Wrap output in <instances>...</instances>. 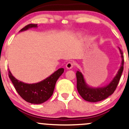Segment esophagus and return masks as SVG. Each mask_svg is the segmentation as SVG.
Here are the masks:
<instances>
[{
  "label": "esophagus",
  "mask_w": 129,
  "mask_h": 129,
  "mask_svg": "<svg viewBox=\"0 0 129 129\" xmlns=\"http://www.w3.org/2000/svg\"><path fill=\"white\" fill-rule=\"evenodd\" d=\"M74 66V63L72 62H69L66 64V68L67 69H71Z\"/></svg>",
  "instance_id": "obj_1"
}]
</instances>
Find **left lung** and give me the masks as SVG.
Returning a JSON list of instances; mask_svg holds the SVG:
<instances>
[{
    "instance_id": "1",
    "label": "left lung",
    "mask_w": 129,
    "mask_h": 129,
    "mask_svg": "<svg viewBox=\"0 0 129 129\" xmlns=\"http://www.w3.org/2000/svg\"><path fill=\"white\" fill-rule=\"evenodd\" d=\"M121 58V63L117 74L113 79L103 87H92L86 83L83 74L77 71V89L80 96L85 100L89 102H97L103 100L114 93L117 88L123 71L124 56L120 48L118 47Z\"/></svg>"
}]
</instances>
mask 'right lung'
<instances>
[{
  "label": "right lung",
  "mask_w": 129,
  "mask_h": 129,
  "mask_svg": "<svg viewBox=\"0 0 129 129\" xmlns=\"http://www.w3.org/2000/svg\"><path fill=\"white\" fill-rule=\"evenodd\" d=\"M37 24H29L21 29L19 32H23L30 28H37ZM64 69H59L50 76L41 82L35 83H26L20 81L12 76L10 70L9 77L13 83L18 94L27 102L32 104H41L46 102L53 93L56 82L62 74Z\"/></svg>",
  "instance_id": "obj_1"
}]
</instances>
